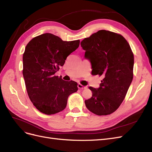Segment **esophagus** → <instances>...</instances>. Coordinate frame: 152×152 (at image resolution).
<instances>
[{
	"mask_svg": "<svg viewBox=\"0 0 152 152\" xmlns=\"http://www.w3.org/2000/svg\"><path fill=\"white\" fill-rule=\"evenodd\" d=\"M77 87H78V88L80 89H84L86 88V87L84 86L83 85H82L81 84H78Z\"/></svg>",
	"mask_w": 152,
	"mask_h": 152,
	"instance_id": "obj_1",
	"label": "esophagus"
}]
</instances>
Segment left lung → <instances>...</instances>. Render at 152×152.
Masks as SVG:
<instances>
[{
  "instance_id": "8db88e82",
  "label": "left lung",
  "mask_w": 152,
  "mask_h": 152,
  "mask_svg": "<svg viewBox=\"0 0 152 152\" xmlns=\"http://www.w3.org/2000/svg\"><path fill=\"white\" fill-rule=\"evenodd\" d=\"M92 65V75L103 77L98 89L89 87L92 97L87 108L97 115H107L118 109L133 79L134 54L121 34L99 30L80 42Z\"/></svg>"
}]
</instances>
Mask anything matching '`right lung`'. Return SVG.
I'll return each mask as SVG.
<instances>
[{
    "instance_id": "obj_1",
    "label": "right lung",
    "mask_w": 152,
    "mask_h": 152,
    "mask_svg": "<svg viewBox=\"0 0 152 152\" xmlns=\"http://www.w3.org/2000/svg\"><path fill=\"white\" fill-rule=\"evenodd\" d=\"M80 40L63 41L46 33L32 39L23 55V75L31 103L40 112L53 115L66 107L68 96L78 90L75 81L55 75L68 56L79 46Z\"/></svg>"
}]
</instances>
